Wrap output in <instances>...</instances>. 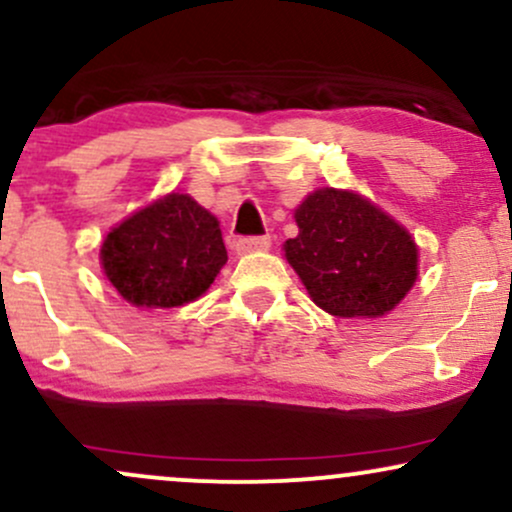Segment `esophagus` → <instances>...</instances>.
I'll return each instance as SVG.
<instances>
[{
    "label": "esophagus",
    "instance_id": "esophagus-1",
    "mask_svg": "<svg viewBox=\"0 0 512 512\" xmlns=\"http://www.w3.org/2000/svg\"><path fill=\"white\" fill-rule=\"evenodd\" d=\"M272 245V238L269 236H243L236 240L238 252H255V250H267Z\"/></svg>",
    "mask_w": 512,
    "mask_h": 512
}]
</instances>
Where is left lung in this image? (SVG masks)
<instances>
[{
  "label": "left lung",
  "mask_w": 512,
  "mask_h": 512,
  "mask_svg": "<svg viewBox=\"0 0 512 512\" xmlns=\"http://www.w3.org/2000/svg\"><path fill=\"white\" fill-rule=\"evenodd\" d=\"M296 223L286 260L330 315L380 317L414 286L416 243L368 199L325 187L296 209Z\"/></svg>",
  "instance_id": "8db88e82"
}]
</instances>
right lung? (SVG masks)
Wrapping results in <instances>:
<instances>
[{
	"mask_svg": "<svg viewBox=\"0 0 512 512\" xmlns=\"http://www.w3.org/2000/svg\"><path fill=\"white\" fill-rule=\"evenodd\" d=\"M226 260L219 221L175 192L122 221L101 248L105 276L137 308L195 301Z\"/></svg>",
	"mask_w": 512,
	"mask_h": 512,
	"instance_id": "add662e5",
	"label": "right lung"
}]
</instances>
